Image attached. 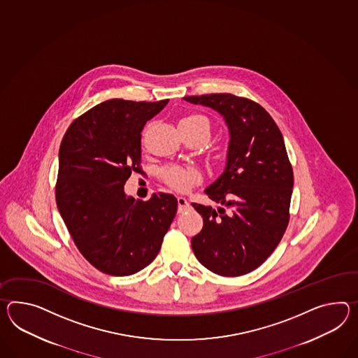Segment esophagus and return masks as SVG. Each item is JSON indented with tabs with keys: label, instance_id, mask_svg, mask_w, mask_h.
<instances>
[{
	"label": "esophagus",
	"instance_id": "obj_1",
	"mask_svg": "<svg viewBox=\"0 0 358 358\" xmlns=\"http://www.w3.org/2000/svg\"><path fill=\"white\" fill-rule=\"evenodd\" d=\"M177 203H178V212H180V213L190 208V203H189V201H187L185 196H178V198H177Z\"/></svg>",
	"mask_w": 358,
	"mask_h": 358
}]
</instances>
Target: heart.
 <instances>
[{
	"label": "heart",
	"mask_w": 358,
	"mask_h": 358,
	"mask_svg": "<svg viewBox=\"0 0 358 358\" xmlns=\"http://www.w3.org/2000/svg\"><path fill=\"white\" fill-rule=\"evenodd\" d=\"M206 124L208 127V120L199 114H190L180 119L178 125H196ZM163 181L178 192H186L192 185L199 182L201 175L194 168H183L180 166H168L162 169Z\"/></svg>",
	"instance_id": "1"
}]
</instances>
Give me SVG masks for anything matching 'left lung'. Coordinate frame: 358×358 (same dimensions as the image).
Returning <instances> with one entry per match:
<instances>
[{"instance_id":"obj_1","label":"left lung","mask_w":358,"mask_h":358,"mask_svg":"<svg viewBox=\"0 0 358 358\" xmlns=\"http://www.w3.org/2000/svg\"><path fill=\"white\" fill-rule=\"evenodd\" d=\"M221 115L229 131L224 172L204 190L210 206L192 203L203 229L192 239L203 266L224 277L259 268L278 245L289 220L292 166L283 136L262 106L233 94L183 96Z\"/></svg>"}]
</instances>
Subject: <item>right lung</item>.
Wrapping results in <instances>:
<instances>
[{
  "mask_svg": "<svg viewBox=\"0 0 358 358\" xmlns=\"http://www.w3.org/2000/svg\"><path fill=\"white\" fill-rule=\"evenodd\" d=\"M166 103L105 101L62 140L57 206L80 252L106 274L131 275L150 265L175 218L172 194L142 201L124 192L131 172H142L141 131Z\"/></svg>",
  "mask_w": 358,
  "mask_h": 358,
  "instance_id": "1",
  "label": "right lung"
}]
</instances>
